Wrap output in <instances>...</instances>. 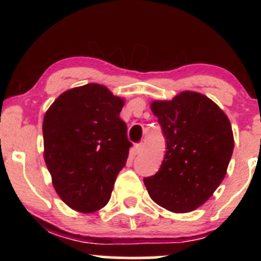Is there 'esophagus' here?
I'll use <instances>...</instances> for the list:
<instances>
[{
	"label": "esophagus",
	"mask_w": 261,
	"mask_h": 261,
	"mask_svg": "<svg viewBox=\"0 0 261 261\" xmlns=\"http://www.w3.org/2000/svg\"><path fill=\"white\" fill-rule=\"evenodd\" d=\"M143 149H145V143H143V142L137 143V145L135 146V151H136V153H141Z\"/></svg>",
	"instance_id": "esophagus-1"
}]
</instances>
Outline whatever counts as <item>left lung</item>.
Returning a JSON list of instances; mask_svg holds the SVG:
<instances>
[{
  "mask_svg": "<svg viewBox=\"0 0 261 261\" xmlns=\"http://www.w3.org/2000/svg\"><path fill=\"white\" fill-rule=\"evenodd\" d=\"M151 109L166 137L160 170L143 179L162 207L184 214L205 203L220 187L232 157L230 122L206 95L185 91L172 100H154Z\"/></svg>",
  "mask_w": 261,
  "mask_h": 261,
  "instance_id": "1",
  "label": "left lung"
}]
</instances>
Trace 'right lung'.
<instances>
[{"label":"right lung","mask_w":261,"mask_h":261,"mask_svg":"<svg viewBox=\"0 0 261 261\" xmlns=\"http://www.w3.org/2000/svg\"><path fill=\"white\" fill-rule=\"evenodd\" d=\"M122 107L107 87L88 83L62 93L45 113V163L58 195L76 211L104 207L126 164L133 143Z\"/></svg>","instance_id":"obj_1"}]
</instances>
